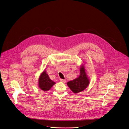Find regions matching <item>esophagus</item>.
Returning <instances> with one entry per match:
<instances>
[{"label":"esophagus","instance_id":"1","mask_svg":"<svg viewBox=\"0 0 129 129\" xmlns=\"http://www.w3.org/2000/svg\"><path fill=\"white\" fill-rule=\"evenodd\" d=\"M60 81L62 82V83H65L66 82V80H63V79H60Z\"/></svg>","mask_w":129,"mask_h":129}]
</instances>
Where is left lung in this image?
<instances>
[{"label":"left lung","mask_w":129,"mask_h":129,"mask_svg":"<svg viewBox=\"0 0 129 129\" xmlns=\"http://www.w3.org/2000/svg\"><path fill=\"white\" fill-rule=\"evenodd\" d=\"M80 75L79 77L67 83V85L75 93H78L84 91L89 85L90 80L87 75L84 65L80 66Z\"/></svg>","instance_id":"left-lung-1"}]
</instances>
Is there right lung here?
<instances>
[{
	"mask_svg": "<svg viewBox=\"0 0 129 129\" xmlns=\"http://www.w3.org/2000/svg\"><path fill=\"white\" fill-rule=\"evenodd\" d=\"M56 84L49 77L45 69L41 73L38 80V87L44 91H48Z\"/></svg>",
	"mask_w": 129,
	"mask_h": 129,
	"instance_id": "obj_1",
	"label": "right lung"
}]
</instances>
